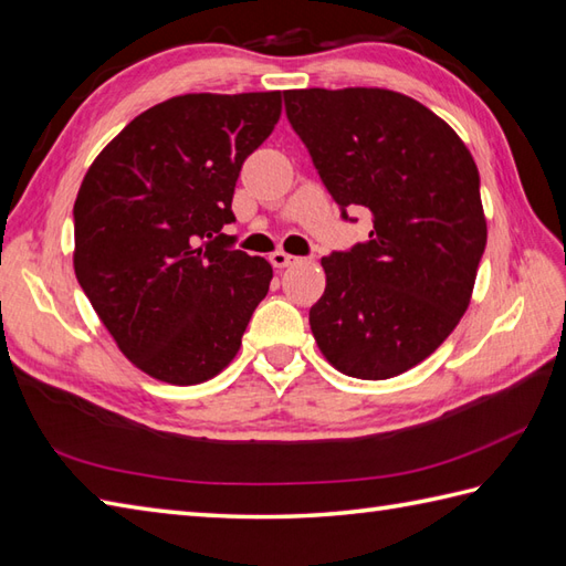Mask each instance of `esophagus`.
<instances>
[{
    "label": "esophagus",
    "instance_id": "1",
    "mask_svg": "<svg viewBox=\"0 0 566 566\" xmlns=\"http://www.w3.org/2000/svg\"><path fill=\"white\" fill-rule=\"evenodd\" d=\"M298 258H294V255H289V253H284V251H274L272 255H270V262L277 270H284V268H289V265H294Z\"/></svg>",
    "mask_w": 566,
    "mask_h": 566
}]
</instances>
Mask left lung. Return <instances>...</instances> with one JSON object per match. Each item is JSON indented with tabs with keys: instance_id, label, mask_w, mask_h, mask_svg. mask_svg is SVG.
<instances>
[{
	"instance_id": "left-lung-1",
	"label": "left lung",
	"mask_w": 566,
	"mask_h": 566,
	"mask_svg": "<svg viewBox=\"0 0 566 566\" xmlns=\"http://www.w3.org/2000/svg\"><path fill=\"white\" fill-rule=\"evenodd\" d=\"M284 105L335 202L374 221L369 241L321 260L315 343L347 376H400L470 306L488 245L475 159L449 123L390 88H292Z\"/></svg>"
}]
</instances>
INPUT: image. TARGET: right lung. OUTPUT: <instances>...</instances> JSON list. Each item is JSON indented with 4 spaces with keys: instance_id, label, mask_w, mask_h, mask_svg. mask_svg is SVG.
Segmentation results:
<instances>
[{
    "instance_id": "1",
    "label": "right lung",
    "mask_w": 566,
    "mask_h": 566,
    "mask_svg": "<svg viewBox=\"0 0 566 566\" xmlns=\"http://www.w3.org/2000/svg\"><path fill=\"white\" fill-rule=\"evenodd\" d=\"M282 91L186 94L144 111L88 166L74 202V274L117 349L170 386L214 378L241 349L272 265L221 229L243 161Z\"/></svg>"
}]
</instances>
